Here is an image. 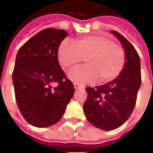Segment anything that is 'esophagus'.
Listing matches in <instances>:
<instances>
[{"instance_id": "obj_1", "label": "esophagus", "mask_w": 153, "mask_h": 153, "mask_svg": "<svg viewBox=\"0 0 153 153\" xmlns=\"http://www.w3.org/2000/svg\"><path fill=\"white\" fill-rule=\"evenodd\" d=\"M74 88H75V89H79V88H83V86H82V85H80V84H79V83H74Z\"/></svg>"}]
</instances>
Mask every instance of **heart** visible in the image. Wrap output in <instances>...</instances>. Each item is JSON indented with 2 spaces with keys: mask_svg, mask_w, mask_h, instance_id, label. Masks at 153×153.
I'll return each mask as SVG.
<instances>
[{
  "mask_svg": "<svg viewBox=\"0 0 153 153\" xmlns=\"http://www.w3.org/2000/svg\"><path fill=\"white\" fill-rule=\"evenodd\" d=\"M60 65L71 70L83 59L86 65L70 71L73 82L85 84L95 82L107 83L115 79L125 64V49L105 35L94 34L79 38L75 42L64 40L58 48Z\"/></svg>",
  "mask_w": 153,
  "mask_h": 153,
  "instance_id": "heart-1",
  "label": "heart"
}]
</instances>
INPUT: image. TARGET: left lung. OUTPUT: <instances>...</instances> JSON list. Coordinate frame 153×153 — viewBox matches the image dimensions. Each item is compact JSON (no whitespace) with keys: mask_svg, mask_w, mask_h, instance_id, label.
Returning <instances> with one entry per match:
<instances>
[{"mask_svg":"<svg viewBox=\"0 0 153 153\" xmlns=\"http://www.w3.org/2000/svg\"><path fill=\"white\" fill-rule=\"evenodd\" d=\"M125 51V64L116 79L96 88H87L83 111L88 120L102 130L121 126L134 109L141 85L140 58L134 47L120 33L111 31Z\"/></svg>","mask_w":153,"mask_h":153,"instance_id":"1","label":"left lung"}]
</instances>
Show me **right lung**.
<instances>
[{
  "label": "right lung",
  "instance_id": "add662e5",
  "mask_svg": "<svg viewBox=\"0 0 153 153\" xmlns=\"http://www.w3.org/2000/svg\"><path fill=\"white\" fill-rule=\"evenodd\" d=\"M68 33L48 28L19 50L12 79L15 100L26 121L38 128L56 124L73 97L72 82L60 68L58 48ZM56 87L52 88L54 83Z\"/></svg>",
  "mask_w": 153,
  "mask_h": 153
}]
</instances>
